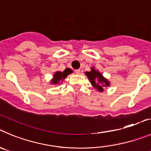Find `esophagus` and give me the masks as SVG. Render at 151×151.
Returning <instances> with one entry per match:
<instances>
[{
    "instance_id": "obj_1",
    "label": "esophagus",
    "mask_w": 151,
    "mask_h": 151,
    "mask_svg": "<svg viewBox=\"0 0 151 151\" xmlns=\"http://www.w3.org/2000/svg\"><path fill=\"white\" fill-rule=\"evenodd\" d=\"M75 71L76 74H80V69H76V70H75V71Z\"/></svg>"
}]
</instances>
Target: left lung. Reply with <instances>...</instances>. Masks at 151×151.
Segmentation results:
<instances>
[{
    "label": "left lung",
    "mask_w": 151,
    "mask_h": 151,
    "mask_svg": "<svg viewBox=\"0 0 151 151\" xmlns=\"http://www.w3.org/2000/svg\"><path fill=\"white\" fill-rule=\"evenodd\" d=\"M86 76H88V80H90L91 85L95 87L97 90L100 91H102L104 90V86H109V83L107 80H106L104 77H103L102 74L98 71H95V69L91 68V71L89 72H86Z\"/></svg>",
    "instance_id": "1"
}]
</instances>
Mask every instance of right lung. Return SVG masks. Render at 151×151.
<instances>
[{
    "label": "right lung",
    "mask_w": 151,
    "mask_h": 151,
    "mask_svg": "<svg viewBox=\"0 0 151 151\" xmlns=\"http://www.w3.org/2000/svg\"><path fill=\"white\" fill-rule=\"evenodd\" d=\"M72 72L70 68H66L63 72H60V71H57L54 74L53 76V80H52V83L56 84L58 83L60 81H63L69 74H71Z\"/></svg>",
    "instance_id": "1"
}]
</instances>
